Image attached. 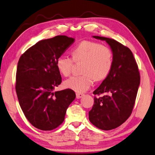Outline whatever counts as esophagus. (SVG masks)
Returning <instances> with one entry per match:
<instances>
[{
  "instance_id": "esophagus-1",
  "label": "esophagus",
  "mask_w": 155,
  "mask_h": 155,
  "mask_svg": "<svg viewBox=\"0 0 155 155\" xmlns=\"http://www.w3.org/2000/svg\"><path fill=\"white\" fill-rule=\"evenodd\" d=\"M83 96H84V94H81V93H76V97H77V99L82 98Z\"/></svg>"
}]
</instances>
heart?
<instances>
[{
    "label": "heart",
    "mask_w": 155,
    "mask_h": 155,
    "mask_svg": "<svg viewBox=\"0 0 155 155\" xmlns=\"http://www.w3.org/2000/svg\"><path fill=\"white\" fill-rule=\"evenodd\" d=\"M75 63H82L80 76L65 80L63 86L76 92H84L97 82L104 80L111 73L114 64L113 52L109 46L92 41H82L71 50ZM67 56L57 58L56 65L61 75L67 77L71 73L73 61Z\"/></svg>",
    "instance_id": "1"
}]
</instances>
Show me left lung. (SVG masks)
Wrapping results in <instances>:
<instances>
[{
    "instance_id": "1",
    "label": "left lung",
    "mask_w": 155,
    "mask_h": 155,
    "mask_svg": "<svg viewBox=\"0 0 155 155\" xmlns=\"http://www.w3.org/2000/svg\"><path fill=\"white\" fill-rule=\"evenodd\" d=\"M105 41L114 55L109 75L93 94L106 95L97 98L89 112V120L99 129L109 130L126 121L132 113L140 82L138 68L133 53L128 47L110 38L92 36Z\"/></svg>"
}]
</instances>
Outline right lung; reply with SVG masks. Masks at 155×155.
Wrapping results in <instances>:
<instances>
[{"instance_id": "1", "label": "right lung", "mask_w": 155, "mask_h": 155, "mask_svg": "<svg viewBox=\"0 0 155 155\" xmlns=\"http://www.w3.org/2000/svg\"><path fill=\"white\" fill-rule=\"evenodd\" d=\"M74 41L64 35L41 40L19 59L15 86L19 103L27 119L40 130H51L60 126L75 99L70 89L54 92L62 80L56 60Z\"/></svg>"}]
</instances>
